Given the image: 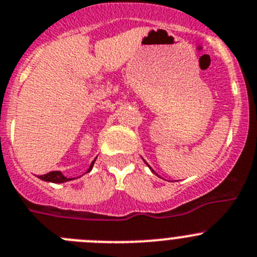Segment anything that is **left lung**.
Returning a JSON list of instances; mask_svg holds the SVG:
<instances>
[{"mask_svg":"<svg viewBox=\"0 0 257 257\" xmlns=\"http://www.w3.org/2000/svg\"><path fill=\"white\" fill-rule=\"evenodd\" d=\"M145 163H146V161H145ZM146 165H148V167H149V164H148V163H146ZM149 168H150V167H149ZM150 169H151V168H150ZM151 172H153V173H155V172H154L153 169H151ZM155 174H156V173H155Z\"/></svg>","mask_w":257,"mask_h":257,"instance_id":"left-lung-1","label":"left lung"}]
</instances>
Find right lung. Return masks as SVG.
I'll list each match as a JSON object with an SVG mask.
<instances>
[{
  "label": "right lung",
  "instance_id": "obj_1",
  "mask_svg": "<svg viewBox=\"0 0 257 257\" xmlns=\"http://www.w3.org/2000/svg\"><path fill=\"white\" fill-rule=\"evenodd\" d=\"M94 161H96V160H93L92 163H90L89 168H88V170H87V173H89L90 170H92ZM39 178H40L41 180H44V182H50V183H65V182H69V180L75 179V178L64 177L62 172H50V173H48V174L39 175Z\"/></svg>",
  "mask_w": 257,
  "mask_h": 257
}]
</instances>
